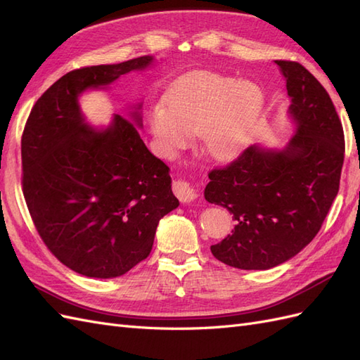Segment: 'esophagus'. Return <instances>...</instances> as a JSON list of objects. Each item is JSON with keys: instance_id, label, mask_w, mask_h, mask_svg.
<instances>
[{"instance_id": "obj_1", "label": "esophagus", "mask_w": 360, "mask_h": 360, "mask_svg": "<svg viewBox=\"0 0 360 360\" xmlns=\"http://www.w3.org/2000/svg\"><path fill=\"white\" fill-rule=\"evenodd\" d=\"M172 192L176 193V197L181 202H191L197 198V193H195L192 184L184 179H177L172 183Z\"/></svg>"}]
</instances>
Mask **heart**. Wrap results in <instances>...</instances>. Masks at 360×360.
Masks as SVG:
<instances>
[{
    "mask_svg": "<svg viewBox=\"0 0 360 360\" xmlns=\"http://www.w3.org/2000/svg\"><path fill=\"white\" fill-rule=\"evenodd\" d=\"M264 96L259 86L234 76L197 72L180 79L150 114L151 132L167 151L183 147L188 134H200L204 151L225 159L254 132Z\"/></svg>",
    "mask_w": 360,
    "mask_h": 360,
    "instance_id": "heart-1",
    "label": "heart"
}]
</instances>
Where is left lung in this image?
<instances>
[{"label": "left lung", "mask_w": 360, "mask_h": 360, "mask_svg": "<svg viewBox=\"0 0 360 360\" xmlns=\"http://www.w3.org/2000/svg\"><path fill=\"white\" fill-rule=\"evenodd\" d=\"M287 81L297 132L282 151L248 147L209 172L205 200L233 214L234 230L212 254L243 270L290 259L317 236L340 191L344 130L329 93L300 63L275 61Z\"/></svg>", "instance_id": "8db88e82"}]
</instances>
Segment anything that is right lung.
Returning a JSON list of instances; mask_svg holds the SVG:
<instances>
[{"mask_svg":"<svg viewBox=\"0 0 360 360\" xmlns=\"http://www.w3.org/2000/svg\"><path fill=\"white\" fill-rule=\"evenodd\" d=\"M150 56L75 69L32 106L20 141L24 198L43 243L76 274L117 278L146 259L159 221L177 209L169 168L130 120L85 126L78 96L150 66ZM136 122L141 118L136 112Z\"/></svg>","mask_w":360,"mask_h":360,"instance_id":"add662e5","label":"right lung"}]
</instances>
